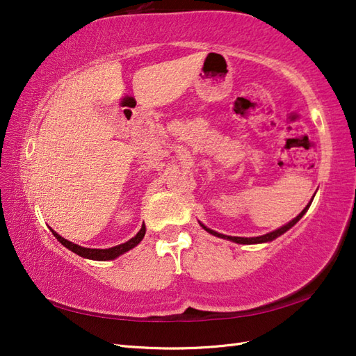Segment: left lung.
Masks as SVG:
<instances>
[{
	"label": "left lung",
	"mask_w": 356,
	"mask_h": 356,
	"mask_svg": "<svg viewBox=\"0 0 356 356\" xmlns=\"http://www.w3.org/2000/svg\"><path fill=\"white\" fill-rule=\"evenodd\" d=\"M310 203H312V202H309V203H307V207H306L303 211H301L293 221H289L288 224L282 225V227H279V229H277V230H275V232H270V233L263 234V236H257V238H238V236H227V234H221V233H217V232H213V230L208 229L207 225H203L202 222H200V225H202V227H203L204 230H207L208 233H211V234H213V236H217V238L227 239V241H232V242H234V243H242V245L266 243V242H272V241H275L276 238H279V236L284 234L285 232H288L291 227H293L294 224H297V222L300 221V218L303 217V215L307 212V209H309V207H310Z\"/></svg>",
	"instance_id": "8db88e82"
}]
</instances>
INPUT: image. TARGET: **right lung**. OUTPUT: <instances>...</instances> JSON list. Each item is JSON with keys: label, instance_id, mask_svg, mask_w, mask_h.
Instances as JSON below:
<instances>
[{"label": "right lung", "instance_id": "obj_1", "mask_svg": "<svg viewBox=\"0 0 356 356\" xmlns=\"http://www.w3.org/2000/svg\"><path fill=\"white\" fill-rule=\"evenodd\" d=\"M51 230V229H50ZM53 236L65 246L68 248L70 251H72L74 254H77L83 258H89V260H96V261H108V260H114V258H117L118 255H122L127 251H131L132 248H135L139 242H141L144 239L145 236V225L143 224L141 230H139L136 233V236H134V238L131 241H127L124 243H120L117 246H113V248H108V250H95V248H84V246H80V245H75L67 239H63L62 236H59L55 230H51Z\"/></svg>", "mask_w": 356, "mask_h": 356}]
</instances>
